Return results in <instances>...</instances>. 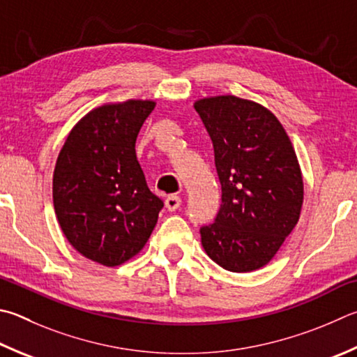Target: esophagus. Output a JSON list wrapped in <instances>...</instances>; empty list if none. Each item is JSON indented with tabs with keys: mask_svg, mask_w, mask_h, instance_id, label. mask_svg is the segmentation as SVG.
I'll use <instances>...</instances> for the list:
<instances>
[{
	"mask_svg": "<svg viewBox=\"0 0 357 357\" xmlns=\"http://www.w3.org/2000/svg\"><path fill=\"white\" fill-rule=\"evenodd\" d=\"M181 203H183V201H181V198L178 197V195H170L168 197L167 199H165V207L168 211H176L178 207L181 206Z\"/></svg>",
	"mask_w": 357,
	"mask_h": 357,
	"instance_id": "1",
	"label": "esophagus"
}]
</instances>
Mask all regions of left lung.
<instances>
[{"mask_svg":"<svg viewBox=\"0 0 357 357\" xmlns=\"http://www.w3.org/2000/svg\"><path fill=\"white\" fill-rule=\"evenodd\" d=\"M211 135L222 206L201 243L234 273L267 265L300 220L303 176L296 153L275 114L259 102L220 95L195 101Z\"/></svg>","mask_w":357,"mask_h":357,"instance_id":"8db88e82","label":"left lung"}]
</instances>
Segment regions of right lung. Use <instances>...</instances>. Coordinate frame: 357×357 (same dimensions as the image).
<instances>
[{
  "label": "right lung",
  "instance_id": "right-lung-1",
  "mask_svg": "<svg viewBox=\"0 0 357 357\" xmlns=\"http://www.w3.org/2000/svg\"><path fill=\"white\" fill-rule=\"evenodd\" d=\"M154 106L126 100L92 109L56 160L53 203L61 229L77 252L106 267L144 248L164 207L135 156V140Z\"/></svg>",
  "mask_w": 357,
  "mask_h": 357
}]
</instances>
